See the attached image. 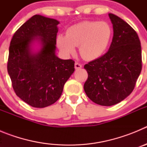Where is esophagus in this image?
<instances>
[{
  "label": "esophagus",
  "mask_w": 147,
  "mask_h": 147,
  "mask_svg": "<svg viewBox=\"0 0 147 147\" xmlns=\"http://www.w3.org/2000/svg\"><path fill=\"white\" fill-rule=\"evenodd\" d=\"M74 67L76 69H80V68H82V65L80 64V63H78V62H76Z\"/></svg>",
  "instance_id": "34e87169"
}]
</instances>
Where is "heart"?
Instances as JSON below:
<instances>
[{
	"label": "heart",
	"instance_id": "heart-1",
	"mask_svg": "<svg viewBox=\"0 0 147 147\" xmlns=\"http://www.w3.org/2000/svg\"><path fill=\"white\" fill-rule=\"evenodd\" d=\"M112 30L107 23L83 21L67 28L66 35L59 34L57 44L65 56L72 55L79 46L80 55L86 60L100 58L107 51Z\"/></svg>",
	"mask_w": 147,
	"mask_h": 147
}]
</instances>
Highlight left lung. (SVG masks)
Returning <instances> with one entry per match:
<instances>
[{"label":"left lung","mask_w":147,"mask_h":147,"mask_svg":"<svg viewBox=\"0 0 147 147\" xmlns=\"http://www.w3.org/2000/svg\"><path fill=\"white\" fill-rule=\"evenodd\" d=\"M113 37L108 51L84 67L88 77L84 90L90 99L112 106L132 92L142 68L141 42L137 33L121 18L109 13Z\"/></svg>","instance_id":"8db88e82"}]
</instances>
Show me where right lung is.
<instances>
[{"label": "right lung", "instance_id": "1", "mask_svg": "<svg viewBox=\"0 0 147 147\" xmlns=\"http://www.w3.org/2000/svg\"><path fill=\"white\" fill-rule=\"evenodd\" d=\"M59 23L35 15L18 28L10 42L7 70L13 89L32 107L55 103L74 71V61L56 55Z\"/></svg>", "mask_w": 147, "mask_h": 147}]
</instances>
